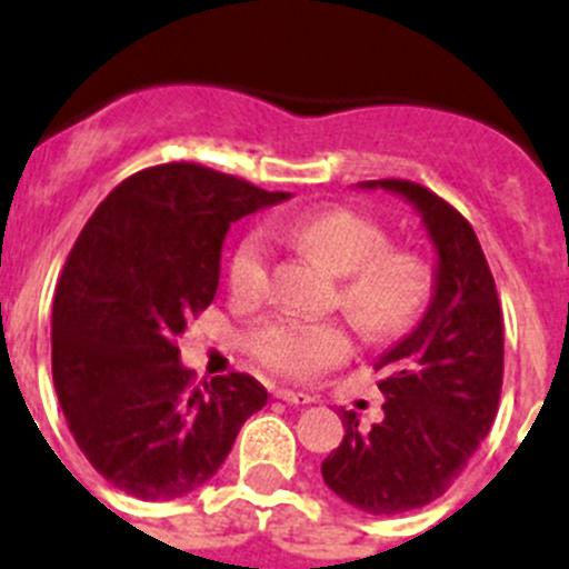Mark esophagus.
Segmentation results:
<instances>
[{
  "label": "esophagus",
  "mask_w": 569,
  "mask_h": 569,
  "mask_svg": "<svg viewBox=\"0 0 569 569\" xmlns=\"http://www.w3.org/2000/svg\"><path fill=\"white\" fill-rule=\"evenodd\" d=\"M274 398H280V401H286V405H311V401H315V398H311L309 392L286 390V387H280V390H274Z\"/></svg>",
  "instance_id": "obj_1"
}]
</instances>
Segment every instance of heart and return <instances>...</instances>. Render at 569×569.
Wrapping results in <instances>:
<instances>
[{
  "instance_id": "1",
  "label": "heart",
  "mask_w": 569,
  "mask_h": 569,
  "mask_svg": "<svg viewBox=\"0 0 569 569\" xmlns=\"http://www.w3.org/2000/svg\"><path fill=\"white\" fill-rule=\"evenodd\" d=\"M280 230L322 258L339 278L337 302L370 337L401 333L423 315L432 297V269L418 252L390 247L379 221L348 207L302 212ZM272 249L260 230L247 232L230 258V291L254 302L269 291ZM350 331L339 320H300L274 315L247 333L249 357L269 373L311 379L350 353Z\"/></svg>"
}]
</instances>
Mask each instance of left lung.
Segmentation results:
<instances>
[{"label":"left lung","instance_id":"8db88e82","mask_svg":"<svg viewBox=\"0 0 569 569\" xmlns=\"http://www.w3.org/2000/svg\"><path fill=\"white\" fill-rule=\"evenodd\" d=\"M362 184L410 199L438 249L432 306L376 365L385 418L365 429L357 412L342 410V443L322 460V480L337 497L387 517L443 497L480 449L500 407L506 328L493 274L463 212L410 179Z\"/></svg>","mask_w":569,"mask_h":569}]
</instances>
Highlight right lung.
<instances>
[{"label":"right lung","instance_id":"add662e5","mask_svg":"<svg viewBox=\"0 0 569 569\" xmlns=\"http://www.w3.org/2000/svg\"><path fill=\"white\" fill-rule=\"evenodd\" d=\"M283 199L204 164H153L78 236L52 302V381L78 449L120 491H193L267 405L247 373L196 385L177 337L216 297L232 221Z\"/></svg>","mask_w":569,"mask_h":569}]
</instances>
